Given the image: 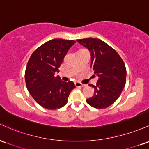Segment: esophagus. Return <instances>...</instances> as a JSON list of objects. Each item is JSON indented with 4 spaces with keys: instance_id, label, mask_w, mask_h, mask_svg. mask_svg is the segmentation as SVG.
<instances>
[{
    "instance_id": "obj_1",
    "label": "esophagus",
    "mask_w": 149,
    "mask_h": 149,
    "mask_svg": "<svg viewBox=\"0 0 149 149\" xmlns=\"http://www.w3.org/2000/svg\"><path fill=\"white\" fill-rule=\"evenodd\" d=\"M74 84H75V86H76V87H85V86H86V85L83 84H81V82H79V81H77V82H75Z\"/></svg>"
}]
</instances>
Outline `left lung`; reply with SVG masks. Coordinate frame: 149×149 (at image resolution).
<instances>
[{
	"label": "left lung",
	"mask_w": 149,
	"mask_h": 149,
	"mask_svg": "<svg viewBox=\"0 0 149 149\" xmlns=\"http://www.w3.org/2000/svg\"><path fill=\"white\" fill-rule=\"evenodd\" d=\"M77 41L89 51L90 68L98 77L96 86L88 84L94 88V95L86 102L93 108H106L119 98L125 87L127 72L124 62L113 48L101 40L88 38Z\"/></svg>",
	"instance_id": "8db88e82"
}]
</instances>
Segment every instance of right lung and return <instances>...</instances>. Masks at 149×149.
Wrapping results in <instances>:
<instances>
[{"label":"right lung","instance_id":"add662e5","mask_svg":"<svg viewBox=\"0 0 149 149\" xmlns=\"http://www.w3.org/2000/svg\"><path fill=\"white\" fill-rule=\"evenodd\" d=\"M76 41L61 38L50 40L31 54L25 71L26 88L40 106L48 110L61 108L68 103L74 84L56 77L67 53Z\"/></svg>","mask_w":149,"mask_h":149}]
</instances>
